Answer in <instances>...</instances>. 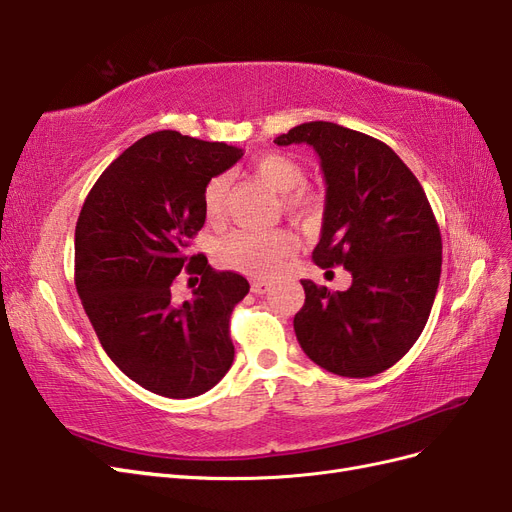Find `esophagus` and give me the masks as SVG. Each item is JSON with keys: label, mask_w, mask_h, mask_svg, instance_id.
<instances>
[{"label": "esophagus", "mask_w": 512, "mask_h": 512, "mask_svg": "<svg viewBox=\"0 0 512 512\" xmlns=\"http://www.w3.org/2000/svg\"><path fill=\"white\" fill-rule=\"evenodd\" d=\"M269 288H271L269 280H254L252 282V292H256V294H265V292H269Z\"/></svg>", "instance_id": "obj_1"}]
</instances>
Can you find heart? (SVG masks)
Instances as JSON below:
<instances>
[{"label": "heart", "mask_w": 512, "mask_h": 512, "mask_svg": "<svg viewBox=\"0 0 512 512\" xmlns=\"http://www.w3.org/2000/svg\"><path fill=\"white\" fill-rule=\"evenodd\" d=\"M252 173L271 188L284 196L282 205L288 213L303 218L314 209V192L307 190L303 183V168L297 160L286 153H262L252 162ZM230 190L228 175H215L207 181L203 190V209L211 224H218L226 211V200ZM297 247V239L288 230H235L218 243V260L224 267L235 269L247 275H271L282 269L286 258Z\"/></svg>", "instance_id": "heart-1"}]
</instances>
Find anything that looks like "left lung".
Returning <instances> with one entry per match:
<instances>
[{
    "instance_id": "1",
    "label": "left lung",
    "mask_w": 512,
    "mask_h": 512,
    "mask_svg": "<svg viewBox=\"0 0 512 512\" xmlns=\"http://www.w3.org/2000/svg\"><path fill=\"white\" fill-rule=\"evenodd\" d=\"M275 143L316 149L327 203L312 258L352 273L344 292L301 280L299 344L337 376L382 374L423 333L440 284L442 237L425 190L389 145L331 121L301 123Z\"/></svg>"
}]
</instances>
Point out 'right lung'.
I'll use <instances>...</instances> for the list:
<instances>
[{
	"label": "right lung",
	"instance_id": "right-lung-1",
	"mask_svg": "<svg viewBox=\"0 0 512 512\" xmlns=\"http://www.w3.org/2000/svg\"><path fill=\"white\" fill-rule=\"evenodd\" d=\"M243 151L175 130L147 134L87 194L74 232V284L111 361L143 389L188 399L218 384L235 359L230 316L250 292L190 245L205 226L203 190ZM196 276L193 301L172 299Z\"/></svg>",
	"mask_w": 512,
	"mask_h": 512
}]
</instances>
